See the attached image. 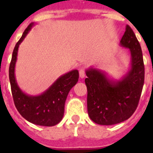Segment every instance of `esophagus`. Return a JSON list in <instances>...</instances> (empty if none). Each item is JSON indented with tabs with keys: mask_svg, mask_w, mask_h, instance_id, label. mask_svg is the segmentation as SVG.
<instances>
[{
	"mask_svg": "<svg viewBox=\"0 0 153 153\" xmlns=\"http://www.w3.org/2000/svg\"><path fill=\"white\" fill-rule=\"evenodd\" d=\"M79 77L80 78H84L85 77V75H86V74H85V70L84 69H80L79 71Z\"/></svg>",
	"mask_w": 153,
	"mask_h": 153,
	"instance_id": "esophagus-1",
	"label": "esophagus"
}]
</instances>
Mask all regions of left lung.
<instances>
[{
  "label": "left lung",
  "instance_id": "obj_1",
  "mask_svg": "<svg viewBox=\"0 0 153 153\" xmlns=\"http://www.w3.org/2000/svg\"><path fill=\"white\" fill-rule=\"evenodd\" d=\"M120 46L129 49L131 54L130 68L121 79H110L106 72L93 67L86 70L87 111L90 118L99 125H114L128 120L136 111L143 90V53L129 25L126 27Z\"/></svg>",
  "mask_w": 153,
  "mask_h": 153
}]
</instances>
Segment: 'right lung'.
Here are the masks:
<instances>
[{"instance_id": "obj_1", "label": "right lung", "mask_w": 153, "mask_h": 153, "mask_svg": "<svg viewBox=\"0 0 153 153\" xmlns=\"http://www.w3.org/2000/svg\"><path fill=\"white\" fill-rule=\"evenodd\" d=\"M34 23H31L16 44L9 67V79L13 102L17 111L28 122L38 126H53L63 119L64 105L70 90L79 79L77 70H71L60 76L40 95H28L21 90L15 78V65L19 45L24 40Z\"/></svg>"}]
</instances>
